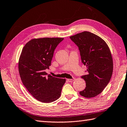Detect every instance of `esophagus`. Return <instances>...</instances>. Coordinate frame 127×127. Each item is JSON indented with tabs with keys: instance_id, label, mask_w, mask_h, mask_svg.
Returning a JSON list of instances; mask_svg holds the SVG:
<instances>
[{
	"instance_id": "34e87169",
	"label": "esophagus",
	"mask_w": 127,
	"mask_h": 127,
	"mask_svg": "<svg viewBox=\"0 0 127 127\" xmlns=\"http://www.w3.org/2000/svg\"><path fill=\"white\" fill-rule=\"evenodd\" d=\"M74 80H75V79L73 78V79H67V81L69 82H73Z\"/></svg>"
}]
</instances>
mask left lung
<instances>
[{"label":"left lung","mask_w":127,"mask_h":127,"mask_svg":"<svg viewBox=\"0 0 127 127\" xmlns=\"http://www.w3.org/2000/svg\"><path fill=\"white\" fill-rule=\"evenodd\" d=\"M70 38L79 47L82 63L87 68V75L81 76L86 87L80 94L94 97L103 91L112 78L113 61L109 48L100 36L87 31Z\"/></svg>","instance_id":"obj_1"}]
</instances>
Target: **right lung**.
<instances>
[{"instance_id": "1", "label": "right lung", "mask_w": 127, "mask_h": 127, "mask_svg": "<svg viewBox=\"0 0 127 127\" xmlns=\"http://www.w3.org/2000/svg\"><path fill=\"white\" fill-rule=\"evenodd\" d=\"M63 38H43L31 40L25 45L18 63L21 81L33 96L44 103L58 99L65 79L47 75L55 48Z\"/></svg>"}]
</instances>
